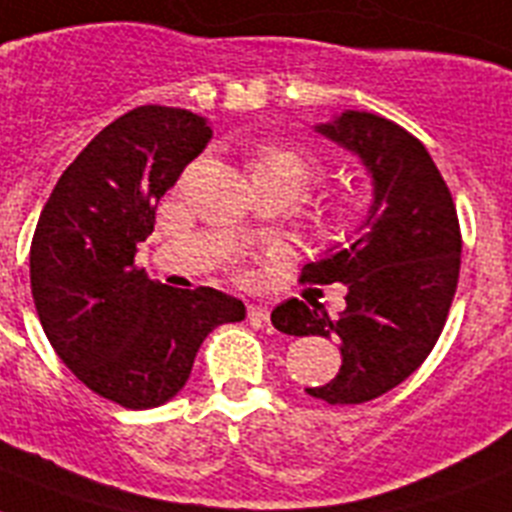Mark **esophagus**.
Returning a JSON list of instances; mask_svg holds the SVG:
<instances>
[{
  "label": "esophagus",
  "mask_w": 512,
  "mask_h": 512,
  "mask_svg": "<svg viewBox=\"0 0 512 512\" xmlns=\"http://www.w3.org/2000/svg\"><path fill=\"white\" fill-rule=\"evenodd\" d=\"M247 315L249 320L270 322V307H265V304H247Z\"/></svg>",
  "instance_id": "obj_1"
}]
</instances>
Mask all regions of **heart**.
<instances>
[{
	"label": "heart",
	"instance_id": "obj_1",
	"mask_svg": "<svg viewBox=\"0 0 512 512\" xmlns=\"http://www.w3.org/2000/svg\"><path fill=\"white\" fill-rule=\"evenodd\" d=\"M252 171H273V174L294 176L296 182H299V187H304V184L312 179V174H315V163L294 148L268 145V148H263L257 153Z\"/></svg>",
	"mask_w": 512,
	"mask_h": 512
}]
</instances>
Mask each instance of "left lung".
Here are the masks:
<instances>
[{"instance_id": "1", "label": "left lung", "mask_w": 512, "mask_h": 512, "mask_svg": "<svg viewBox=\"0 0 512 512\" xmlns=\"http://www.w3.org/2000/svg\"><path fill=\"white\" fill-rule=\"evenodd\" d=\"M312 130L359 158L372 203L346 242L304 265L302 281L346 286L343 312L289 299L270 320L286 336L338 343L341 369L307 388L312 398L364 403L414 375L440 338L461 270L458 213L427 148L390 119L346 109Z\"/></svg>"}]
</instances>
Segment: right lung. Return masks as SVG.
<instances>
[{
    "label": "right lung",
    "mask_w": 512,
    "mask_h": 512,
    "mask_svg": "<svg viewBox=\"0 0 512 512\" xmlns=\"http://www.w3.org/2000/svg\"><path fill=\"white\" fill-rule=\"evenodd\" d=\"M205 117L137 106L59 176L30 244V291L54 351L93 393L156 409L190 380L210 330L244 320L223 291L169 289L135 268L156 205L210 143Z\"/></svg>",
    "instance_id": "1"
}]
</instances>
